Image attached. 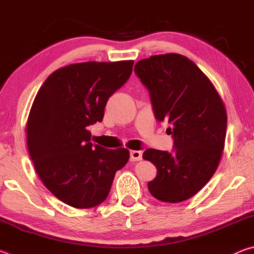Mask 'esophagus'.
Wrapping results in <instances>:
<instances>
[{
  "mask_svg": "<svg viewBox=\"0 0 254 254\" xmlns=\"http://www.w3.org/2000/svg\"><path fill=\"white\" fill-rule=\"evenodd\" d=\"M142 159V152L137 151V150H133L130 152V160L131 161H140Z\"/></svg>",
  "mask_w": 254,
  "mask_h": 254,
  "instance_id": "1",
  "label": "esophagus"
}]
</instances>
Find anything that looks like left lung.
Segmentation results:
<instances>
[{"label":"left lung","mask_w":254,"mask_h":254,"mask_svg":"<svg viewBox=\"0 0 254 254\" xmlns=\"http://www.w3.org/2000/svg\"><path fill=\"white\" fill-rule=\"evenodd\" d=\"M134 72L148 89L154 118L169 124L167 132L174 140L173 151L143 152L158 170L149 191L161 201H184L217 169L226 135L225 107L204 72L182 55L151 56L137 62Z\"/></svg>","instance_id":"obj_1"}]
</instances>
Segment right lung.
Returning <instances> with one entry per match:
<instances>
[{
	"mask_svg": "<svg viewBox=\"0 0 254 254\" xmlns=\"http://www.w3.org/2000/svg\"><path fill=\"white\" fill-rule=\"evenodd\" d=\"M133 62H88L54 71L38 92L27 123L30 158L41 182L58 199L91 208L106 199L127 149L91 142L87 127L102 122L107 100L127 83Z\"/></svg>",
	"mask_w": 254,
	"mask_h": 254,
	"instance_id": "1",
	"label": "right lung"
}]
</instances>
